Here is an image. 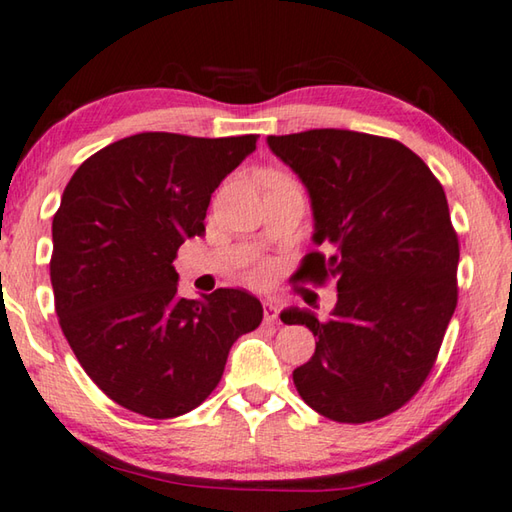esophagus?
<instances>
[{"mask_svg": "<svg viewBox=\"0 0 512 512\" xmlns=\"http://www.w3.org/2000/svg\"><path fill=\"white\" fill-rule=\"evenodd\" d=\"M280 311H277V304L273 300H266L264 302V322L266 324H277V320H280V315H277Z\"/></svg>", "mask_w": 512, "mask_h": 512, "instance_id": "esophagus-1", "label": "esophagus"}]
</instances>
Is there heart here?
<instances>
[{
  "label": "heart",
  "mask_w": 512,
  "mask_h": 512,
  "mask_svg": "<svg viewBox=\"0 0 512 512\" xmlns=\"http://www.w3.org/2000/svg\"><path fill=\"white\" fill-rule=\"evenodd\" d=\"M264 277H266V271H264L262 266H259V268H253V271H250V280H253V282H262Z\"/></svg>",
  "instance_id": "heart-1"
}]
</instances>
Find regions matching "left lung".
<instances>
[{
  "instance_id": "1",
  "label": "left lung",
  "mask_w": 512,
  "mask_h": 512,
  "mask_svg": "<svg viewBox=\"0 0 512 512\" xmlns=\"http://www.w3.org/2000/svg\"><path fill=\"white\" fill-rule=\"evenodd\" d=\"M309 190L315 250L297 280L336 282L331 318L286 309L315 353L293 371L302 401L338 423H369L430 376L457 309L459 239L443 185L410 147L349 129L268 136Z\"/></svg>"
}]
</instances>
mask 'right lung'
Masks as SVG:
<instances>
[{
    "label": "right lung",
    "instance_id": "1",
    "mask_svg": "<svg viewBox=\"0 0 512 512\" xmlns=\"http://www.w3.org/2000/svg\"><path fill=\"white\" fill-rule=\"evenodd\" d=\"M257 138L134 134L89 156L64 188L49 264L55 313L87 376L129 412L199 407L232 342L264 318L241 288L185 300L172 264L185 239L206 232L212 192Z\"/></svg>",
    "mask_w": 512,
    "mask_h": 512
}]
</instances>
